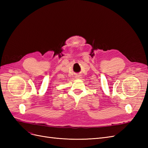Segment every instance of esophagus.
Listing matches in <instances>:
<instances>
[{
    "instance_id": "1",
    "label": "esophagus",
    "mask_w": 148,
    "mask_h": 148,
    "mask_svg": "<svg viewBox=\"0 0 148 148\" xmlns=\"http://www.w3.org/2000/svg\"><path fill=\"white\" fill-rule=\"evenodd\" d=\"M76 78H77V79H78V78H80V77H79V76H77V77H76Z\"/></svg>"
}]
</instances>
